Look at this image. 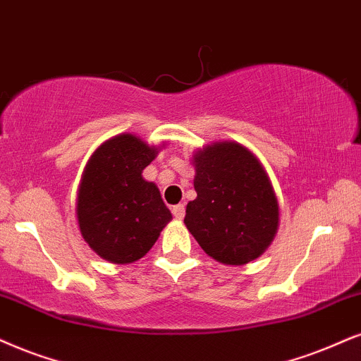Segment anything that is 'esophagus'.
Masks as SVG:
<instances>
[{"label":"esophagus","instance_id":"esophagus-1","mask_svg":"<svg viewBox=\"0 0 361 361\" xmlns=\"http://www.w3.org/2000/svg\"><path fill=\"white\" fill-rule=\"evenodd\" d=\"M173 216L176 218V220H183L185 218V207L183 204H176V207H173Z\"/></svg>","mask_w":361,"mask_h":361}]
</instances>
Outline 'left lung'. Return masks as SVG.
Listing matches in <instances>:
<instances>
[{
  "label": "left lung",
  "instance_id": "1",
  "mask_svg": "<svg viewBox=\"0 0 361 361\" xmlns=\"http://www.w3.org/2000/svg\"><path fill=\"white\" fill-rule=\"evenodd\" d=\"M196 198L186 204L185 225L203 252L241 267L271 245L280 204L262 161L236 141H214L193 153Z\"/></svg>",
  "mask_w": 361,
  "mask_h": 361
}]
</instances>
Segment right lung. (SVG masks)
Wrapping results in <instances>:
<instances>
[{
  "mask_svg": "<svg viewBox=\"0 0 361 361\" xmlns=\"http://www.w3.org/2000/svg\"><path fill=\"white\" fill-rule=\"evenodd\" d=\"M158 152L140 136L121 133L99 145L86 163L76 220L90 248L109 263L138 262L171 221L158 186L141 175Z\"/></svg>",
  "mask_w": 361,
  "mask_h": 361,
  "instance_id": "add662e5",
  "label": "right lung"
}]
</instances>
